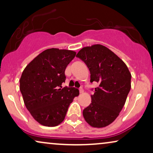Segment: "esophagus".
I'll return each mask as SVG.
<instances>
[{"mask_svg": "<svg viewBox=\"0 0 153 153\" xmlns=\"http://www.w3.org/2000/svg\"><path fill=\"white\" fill-rule=\"evenodd\" d=\"M79 93H83V89L82 87L79 88Z\"/></svg>", "mask_w": 153, "mask_h": 153, "instance_id": "34e87169", "label": "esophagus"}]
</instances>
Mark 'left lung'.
I'll use <instances>...</instances> for the list:
<instances>
[{
  "mask_svg": "<svg viewBox=\"0 0 153 153\" xmlns=\"http://www.w3.org/2000/svg\"><path fill=\"white\" fill-rule=\"evenodd\" d=\"M76 56L89 68L91 82L99 83L91 103L83 111V118L93 127L107 126L125 105L131 89L130 72L118 56L101 45L83 48Z\"/></svg>",
  "mask_w": 153,
  "mask_h": 153,
  "instance_id": "8db88e82",
  "label": "left lung"
}]
</instances>
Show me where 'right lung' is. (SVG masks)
<instances>
[{
	"instance_id": "add662e5",
	"label": "right lung",
	"mask_w": 153,
	"mask_h": 153,
	"mask_svg": "<svg viewBox=\"0 0 153 153\" xmlns=\"http://www.w3.org/2000/svg\"><path fill=\"white\" fill-rule=\"evenodd\" d=\"M76 56L70 50L49 49L35 58L24 69L20 91L27 109L35 120L47 127L64 120L69 106L79 95L74 87L62 88L65 71Z\"/></svg>"
}]
</instances>
